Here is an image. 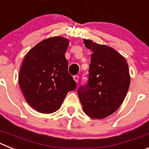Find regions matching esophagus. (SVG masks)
<instances>
[{"mask_svg":"<svg viewBox=\"0 0 149 149\" xmlns=\"http://www.w3.org/2000/svg\"><path fill=\"white\" fill-rule=\"evenodd\" d=\"M73 78L76 83H78V81H79V76L78 75H74V76Z\"/></svg>","mask_w":149,"mask_h":149,"instance_id":"34e87169","label":"esophagus"}]
</instances>
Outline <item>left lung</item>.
<instances>
[{
    "label": "left lung",
    "instance_id": "8db88e82",
    "mask_svg": "<svg viewBox=\"0 0 149 149\" xmlns=\"http://www.w3.org/2000/svg\"><path fill=\"white\" fill-rule=\"evenodd\" d=\"M91 54L87 84L80 86L77 95L83 110L93 119L113 114L125 100L130 86L128 65L113 48L84 39Z\"/></svg>",
    "mask_w": 149,
    "mask_h": 149
}]
</instances>
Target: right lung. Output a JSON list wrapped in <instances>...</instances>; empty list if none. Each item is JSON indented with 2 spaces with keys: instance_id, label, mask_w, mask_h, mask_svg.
I'll use <instances>...</instances> for the list:
<instances>
[{
  "instance_id": "1",
  "label": "right lung",
  "mask_w": 149,
  "mask_h": 149,
  "mask_svg": "<svg viewBox=\"0 0 149 149\" xmlns=\"http://www.w3.org/2000/svg\"><path fill=\"white\" fill-rule=\"evenodd\" d=\"M68 43L60 36L48 38L34 46L24 59L19 86L29 105L39 113L58 110L67 93L76 88L65 57Z\"/></svg>"
}]
</instances>
